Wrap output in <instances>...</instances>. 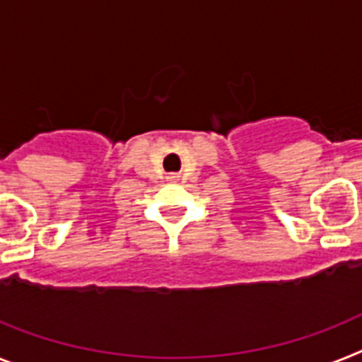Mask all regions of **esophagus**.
<instances>
[{
    "label": "esophagus",
    "instance_id": "1",
    "mask_svg": "<svg viewBox=\"0 0 362 362\" xmlns=\"http://www.w3.org/2000/svg\"><path fill=\"white\" fill-rule=\"evenodd\" d=\"M169 178H171V180H176V176H169Z\"/></svg>",
    "mask_w": 362,
    "mask_h": 362
}]
</instances>
